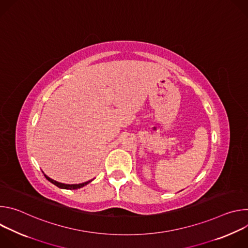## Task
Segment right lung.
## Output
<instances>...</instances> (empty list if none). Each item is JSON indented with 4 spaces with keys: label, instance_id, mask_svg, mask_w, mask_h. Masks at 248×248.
Returning <instances> with one entry per match:
<instances>
[{
    "label": "right lung",
    "instance_id": "right-lung-1",
    "mask_svg": "<svg viewBox=\"0 0 248 248\" xmlns=\"http://www.w3.org/2000/svg\"><path fill=\"white\" fill-rule=\"evenodd\" d=\"M43 173H44V171H43ZM44 175H45V178L50 182V183H52L53 185H55V186H57L58 187H60V188H62V189H78V188H81V187H83V186H85L86 185H88L89 183H91L93 180H90V181H88V182H85V183H82V184H78V185H66V184H62V183H59V182H57V181H54L53 179H51V178H49V176L47 175V174H45L44 173Z\"/></svg>",
    "mask_w": 248,
    "mask_h": 248
}]
</instances>
